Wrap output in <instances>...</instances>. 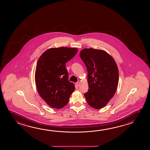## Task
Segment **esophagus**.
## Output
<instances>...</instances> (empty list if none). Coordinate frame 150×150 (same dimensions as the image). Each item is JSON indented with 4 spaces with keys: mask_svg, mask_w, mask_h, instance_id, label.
Segmentation results:
<instances>
[{
    "mask_svg": "<svg viewBox=\"0 0 150 150\" xmlns=\"http://www.w3.org/2000/svg\"><path fill=\"white\" fill-rule=\"evenodd\" d=\"M76 86H78V87H79V86H80V82H77L76 83Z\"/></svg>",
    "mask_w": 150,
    "mask_h": 150,
    "instance_id": "1",
    "label": "esophagus"
}]
</instances>
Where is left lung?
I'll return each mask as SVG.
<instances>
[{
  "label": "left lung",
  "mask_w": 150,
  "mask_h": 150,
  "mask_svg": "<svg viewBox=\"0 0 150 150\" xmlns=\"http://www.w3.org/2000/svg\"><path fill=\"white\" fill-rule=\"evenodd\" d=\"M80 56L88 70V90L84 95L91 107L102 108L116 92L119 71L116 62L105 50L92 48L81 50Z\"/></svg>",
  "instance_id": "left-lung-1"
}]
</instances>
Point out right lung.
I'll list each match as a JSON object with an SVG mask.
<instances>
[{
  "label": "right lung",
  "instance_id": "1",
  "mask_svg": "<svg viewBox=\"0 0 150 150\" xmlns=\"http://www.w3.org/2000/svg\"><path fill=\"white\" fill-rule=\"evenodd\" d=\"M78 52L76 48H51L43 52L37 62L35 79L39 95L50 107L60 109L69 102L75 90L68 80L66 63Z\"/></svg>",
  "mask_w": 150,
  "mask_h": 150
}]
</instances>
